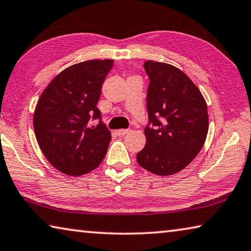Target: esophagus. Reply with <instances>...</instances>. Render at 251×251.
Wrapping results in <instances>:
<instances>
[{
	"label": "esophagus",
	"mask_w": 251,
	"mask_h": 251,
	"mask_svg": "<svg viewBox=\"0 0 251 251\" xmlns=\"http://www.w3.org/2000/svg\"><path fill=\"white\" fill-rule=\"evenodd\" d=\"M129 129H118L117 130V134H118V136H121V137H123V136H125L126 134H128L129 133Z\"/></svg>",
	"instance_id": "34e87169"
}]
</instances>
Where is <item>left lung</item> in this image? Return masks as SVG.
Returning a JSON list of instances; mask_svg holds the SVG:
<instances>
[{"instance_id": "left-lung-1", "label": "left lung", "mask_w": 251, "mask_h": 251, "mask_svg": "<svg viewBox=\"0 0 251 251\" xmlns=\"http://www.w3.org/2000/svg\"><path fill=\"white\" fill-rule=\"evenodd\" d=\"M150 76L146 145L137 163L158 176L177 174L192 163L205 144L209 121L201 92L184 72L167 63L147 61Z\"/></svg>"}]
</instances>
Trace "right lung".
<instances>
[{
    "mask_svg": "<svg viewBox=\"0 0 251 251\" xmlns=\"http://www.w3.org/2000/svg\"><path fill=\"white\" fill-rule=\"evenodd\" d=\"M114 59H91L71 65L50 80L35 106L33 125L46 159L63 174L82 176L95 168L107 152L112 134L96 107L101 85Z\"/></svg>",
    "mask_w": 251,
    "mask_h": 251,
    "instance_id": "right-lung-1",
    "label": "right lung"
}]
</instances>
